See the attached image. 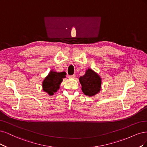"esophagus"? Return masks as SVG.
I'll use <instances>...</instances> for the list:
<instances>
[{
	"mask_svg": "<svg viewBox=\"0 0 147 147\" xmlns=\"http://www.w3.org/2000/svg\"><path fill=\"white\" fill-rule=\"evenodd\" d=\"M76 77V75L75 74H73V75H70L69 76V78H74Z\"/></svg>",
	"mask_w": 147,
	"mask_h": 147,
	"instance_id": "34e87169",
	"label": "esophagus"
}]
</instances>
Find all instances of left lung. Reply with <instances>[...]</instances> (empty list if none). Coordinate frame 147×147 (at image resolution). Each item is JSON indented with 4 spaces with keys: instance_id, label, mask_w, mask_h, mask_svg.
Listing matches in <instances>:
<instances>
[{
    "instance_id": "8db88e82",
    "label": "left lung",
    "mask_w": 147,
    "mask_h": 147,
    "mask_svg": "<svg viewBox=\"0 0 147 147\" xmlns=\"http://www.w3.org/2000/svg\"><path fill=\"white\" fill-rule=\"evenodd\" d=\"M82 92L89 96L95 95L99 92L101 87V79L92 69H88L86 74L79 78Z\"/></svg>"
}]
</instances>
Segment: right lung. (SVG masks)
<instances>
[{"instance_id":"right-lung-1","label":"right lung","mask_w":147,"mask_h":147,"mask_svg":"<svg viewBox=\"0 0 147 147\" xmlns=\"http://www.w3.org/2000/svg\"><path fill=\"white\" fill-rule=\"evenodd\" d=\"M65 72L57 73L51 71L42 82V90L48 93L49 95H53L60 88V85L62 82L63 78L66 76Z\"/></svg>"}]
</instances>
